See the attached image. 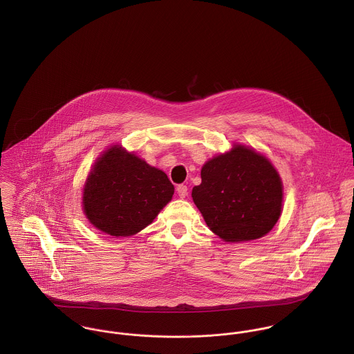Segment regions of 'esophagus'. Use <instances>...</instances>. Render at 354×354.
Listing matches in <instances>:
<instances>
[{"instance_id": "34e87169", "label": "esophagus", "mask_w": 354, "mask_h": 354, "mask_svg": "<svg viewBox=\"0 0 354 354\" xmlns=\"http://www.w3.org/2000/svg\"><path fill=\"white\" fill-rule=\"evenodd\" d=\"M177 194H178V196L181 198V199H184L187 195H188V187L187 185H178L177 187Z\"/></svg>"}]
</instances>
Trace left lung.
I'll return each instance as SVG.
<instances>
[{"mask_svg": "<svg viewBox=\"0 0 354 354\" xmlns=\"http://www.w3.org/2000/svg\"><path fill=\"white\" fill-rule=\"evenodd\" d=\"M192 199L212 233L227 243L266 236L282 211V181L271 162L241 145L202 167Z\"/></svg>", "mask_w": 354, "mask_h": 354, "instance_id": "1", "label": "left lung"}]
</instances>
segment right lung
Segmentation results:
<instances>
[{
    "label": "right lung",
    "instance_id": "right-lung-1",
    "mask_svg": "<svg viewBox=\"0 0 354 354\" xmlns=\"http://www.w3.org/2000/svg\"><path fill=\"white\" fill-rule=\"evenodd\" d=\"M173 194L166 173L121 146H113L97 159L88 174L83 208L98 230L128 237L149 226Z\"/></svg>",
    "mask_w": 354,
    "mask_h": 354
}]
</instances>
